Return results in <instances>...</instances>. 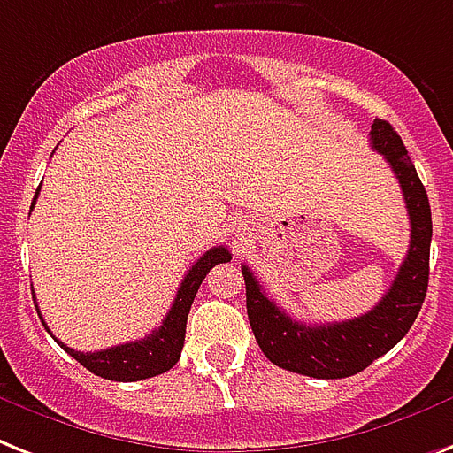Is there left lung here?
<instances>
[{"label": "left lung", "mask_w": 453, "mask_h": 453, "mask_svg": "<svg viewBox=\"0 0 453 453\" xmlns=\"http://www.w3.org/2000/svg\"><path fill=\"white\" fill-rule=\"evenodd\" d=\"M370 140L372 150L383 154L395 173L411 224L407 257L381 302L353 320L303 325L264 295L255 273L243 266L248 320L257 343L271 363L295 374L313 379H343L363 372L410 332L428 292L433 238L428 194L416 175L411 158L407 157L403 140L388 121L374 119Z\"/></svg>", "instance_id": "8db88e82"}]
</instances>
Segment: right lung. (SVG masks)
<instances>
[{
	"label": "right lung",
	"instance_id": "obj_1",
	"mask_svg": "<svg viewBox=\"0 0 453 453\" xmlns=\"http://www.w3.org/2000/svg\"><path fill=\"white\" fill-rule=\"evenodd\" d=\"M37 196L39 189L35 194V201H37ZM35 201H32V208H35ZM222 262H231L229 250L224 248V245H217V248L208 250L187 271L182 285L177 288L175 302L170 306L168 316L161 323V327L154 329L144 339L121 343V346H114V349L107 350H96V353H81V350L70 349L67 343L58 342V339L56 342L77 363H81L86 370L103 376V379H110V381H142V379H150V376L164 374V372H168L180 360V353H182L184 346V332H187V318H189V309L191 303H194V296H196L198 288L203 283V278L208 276V271L215 264Z\"/></svg>",
	"mask_w": 453,
	"mask_h": 453
}]
</instances>
